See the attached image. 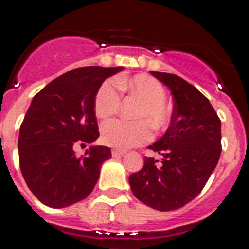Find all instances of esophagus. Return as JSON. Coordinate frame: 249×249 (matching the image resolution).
<instances>
[{"mask_svg": "<svg viewBox=\"0 0 249 249\" xmlns=\"http://www.w3.org/2000/svg\"><path fill=\"white\" fill-rule=\"evenodd\" d=\"M126 153L124 149H112V156L113 157H118V156H123Z\"/></svg>", "mask_w": 249, "mask_h": 249, "instance_id": "34e87169", "label": "esophagus"}]
</instances>
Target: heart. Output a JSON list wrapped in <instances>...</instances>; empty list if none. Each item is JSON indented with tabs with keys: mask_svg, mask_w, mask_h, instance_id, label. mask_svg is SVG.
Wrapping results in <instances>:
<instances>
[{
	"mask_svg": "<svg viewBox=\"0 0 249 249\" xmlns=\"http://www.w3.org/2000/svg\"><path fill=\"white\" fill-rule=\"evenodd\" d=\"M120 89L142 100V105L136 112L138 121L111 120L103 123L101 133L106 144L117 148H129L148 142L152 137V127L156 131L167 128L171 122V111L167 107L166 89L156 78L147 74H137L132 78L107 80L101 85L94 97V112L97 117L106 120L112 117L120 109Z\"/></svg>",
	"mask_w": 249,
	"mask_h": 249,
	"instance_id": "b5f03b06",
	"label": "heart"
}]
</instances>
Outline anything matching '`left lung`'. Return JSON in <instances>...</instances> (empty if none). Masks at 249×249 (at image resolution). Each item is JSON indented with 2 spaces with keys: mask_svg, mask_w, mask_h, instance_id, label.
<instances>
[{
  "mask_svg": "<svg viewBox=\"0 0 249 249\" xmlns=\"http://www.w3.org/2000/svg\"><path fill=\"white\" fill-rule=\"evenodd\" d=\"M171 89V126L148 148L162 156L144 158L143 168L129 176V186L146 206L157 211L178 210L196 198L221 156V120L195 86L176 74L151 71Z\"/></svg>",
  "mask_w": 249,
  "mask_h": 249,
  "instance_id": "left-lung-1",
  "label": "left lung"
}]
</instances>
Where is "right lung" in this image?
Here are the masks:
<instances>
[{"instance_id":"1","label":"right lung","mask_w":249,"mask_h":249,"mask_svg":"<svg viewBox=\"0 0 249 249\" xmlns=\"http://www.w3.org/2000/svg\"><path fill=\"white\" fill-rule=\"evenodd\" d=\"M123 67L89 66L72 70L36 94L19 128V168L31 192L52 208L85 199L111 157V149L93 146L76 156V144L100 136L94 97L107 77Z\"/></svg>"}]
</instances>
